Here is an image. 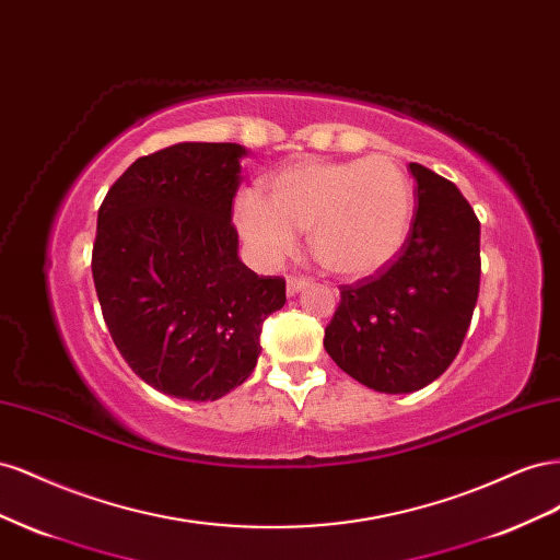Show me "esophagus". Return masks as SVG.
<instances>
[{"mask_svg":"<svg viewBox=\"0 0 560 560\" xmlns=\"http://www.w3.org/2000/svg\"><path fill=\"white\" fill-rule=\"evenodd\" d=\"M311 284L308 278H290L287 280V296H296L301 290H306Z\"/></svg>","mask_w":560,"mask_h":560,"instance_id":"1","label":"esophagus"}]
</instances>
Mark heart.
Instances as JSON below:
<instances>
[{
    "label": "heart",
    "mask_w": 560,
    "mask_h": 560,
    "mask_svg": "<svg viewBox=\"0 0 560 560\" xmlns=\"http://www.w3.org/2000/svg\"><path fill=\"white\" fill-rule=\"evenodd\" d=\"M413 186L385 156L301 161L266 179V198H235L233 224L249 257L276 266L308 231L313 257L343 278L393 264L413 224Z\"/></svg>",
    "instance_id": "b5f03b06"
}]
</instances>
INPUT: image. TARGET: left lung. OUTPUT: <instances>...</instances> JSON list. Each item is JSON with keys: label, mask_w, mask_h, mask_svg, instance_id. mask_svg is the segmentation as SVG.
Wrapping results in <instances>:
<instances>
[{"label": "left lung", "mask_w": 560, "mask_h": 560, "mask_svg": "<svg viewBox=\"0 0 560 560\" xmlns=\"http://www.w3.org/2000/svg\"><path fill=\"white\" fill-rule=\"evenodd\" d=\"M413 229L397 261L341 287L325 350L348 376L385 395L430 385L455 360L479 299L481 226L457 186L409 163Z\"/></svg>", "instance_id": "8db88e82"}]
</instances>
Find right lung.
<instances>
[{
  "label": "right lung",
  "instance_id": "add662e5",
  "mask_svg": "<svg viewBox=\"0 0 560 560\" xmlns=\"http://www.w3.org/2000/svg\"><path fill=\"white\" fill-rule=\"evenodd\" d=\"M249 151L179 142L135 161L97 212L93 280L118 352L161 393L214 401L243 385L261 354L264 319L284 280L238 257L231 202Z\"/></svg>",
  "mask_w": 560,
  "mask_h": 560
}]
</instances>
